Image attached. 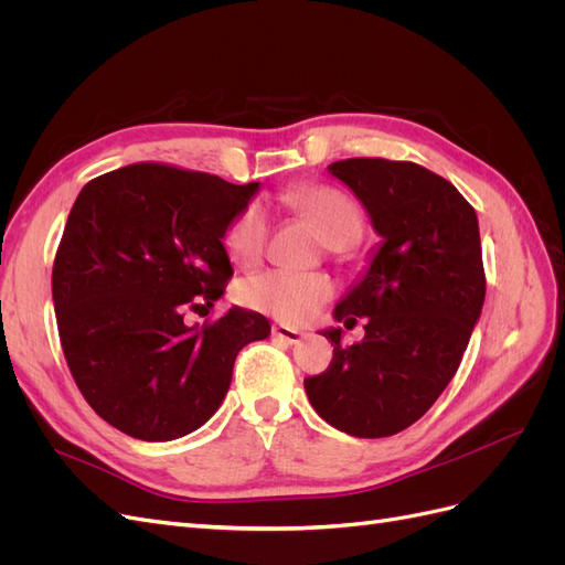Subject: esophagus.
<instances>
[{
    "instance_id": "34e87169",
    "label": "esophagus",
    "mask_w": 565,
    "mask_h": 565,
    "mask_svg": "<svg viewBox=\"0 0 565 565\" xmlns=\"http://www.w3.org/2000/svg\"><path fill=\"white\" fill-rule=\"evenodd\" d=\"M273 337L285 341V344H299L303 339V332L295 330V328H287V324H273Z\"/></svg>"
}]
</instances>
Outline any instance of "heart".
Wrapping results in <instances>:
<instances>
[{"label": "heart", "instance_id": "1", "mask_svg": "<svg viewBox=\"0 0 565 565\" xmlns=\"http://www.w3.org/2000/svg\"><path fill=\"white\" fill-rule=\"evenodd\" d=\"M287 204L320 233L332 249H347L361 241L365 218L355 200L334 185H301L287 193ZM268 237V216L259 202H252L237 214L226 231V249L235 262L254 264ZM334 292V285L322 273L266 270L241 285V299L254 311L282 322L309 320Z\"/></svg>", "mask_w": 565, "mask_h": 565}]
</instances>
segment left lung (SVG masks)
Here are the masks:
<instances>
[{
	"label": "left lung",
	"mask_w": 565,
	"mask_h": 565,
	"mask_svg": "<svg viewBox=\"0 0 565 565\" xmlns=\"http://www.w3.org/2000/svg\"><path fill=\"white\" fill-rule=\"evenodd\" d=\"M328 172L361 200L382 237L334 320H365L358 344L341 328L330 367L303 380L316 413L355 438L393 436L426 415L459 367L481 318L486 273L471 204L415 162L353 158Z\"/></svg>",
	"instance_id": "1"
}]
</instances>
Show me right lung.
I'll list each match as a JSON object with an SVG mask.
<instances>
[{
    "label": "right lung",
    "instance_id": "right-lung-1",
    "mask_svg": "<svg viewBox=\"0 0 565 565\" xmlns=\"http://www.w3.org/2000/svg\"><path fill=\"white\" fill-rule=\"evenodd\" d=\"M256 193V181L167 164H129L79 191L51 295L67 367L115 429L148 443L200 429L226 398L235 355L270 334L262 313L241 306L183 322L224 295V237Z\"/></svg>",
    "mask_w": 565,
    "mask_h": 565
}]
</instances>
